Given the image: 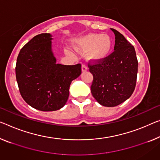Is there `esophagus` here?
I'll return each instance as SVG.
<instances>
[{
  "mask_svg": "<svg viewBox=\"0 0 160 160\" xmlns=\"http://www.w3.org/2000/svg\"><path fill=\"white\" fill-rule=\"evenodd\" d=\"M87 66H86L85 64H82V72H87Z\"/></svg>",
  "mask_w": 160,
  "mask_h": 160,
  "instance_id": "1",
  "label": "esophagus"
}]
</instances>
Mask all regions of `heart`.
I'll list each match as a JSON object with an SVG mask.
<instances>
[{"label": "heart", "mask_w": 160, "mask_h": 160, "mask_svg": "<svg viewBox=\"0 0 160 160\" xmlns=\"http://www.w3.org/2000/svg\"><path fill=\"white\" fill-rule=\"evenodd\" d=\"M75 48L80 52H88V59L97 62L110 54L112 39L107 34L88 33L76 41Z\"/></svg>", "instance_id": "b5f03b06"}]
</instances>
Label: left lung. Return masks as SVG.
Returning <instances> with one entry per match:
<instances>
[{
  "instance_id": "left-lung-1",
  "label": "left lung",
  "mask_w": 160,
  "mask_h": 160,
  "mask_svg": "<svg viewBox=\"0 0 160 160\" xmlns=\"http://www.w3.org/2000/svg\"><path fill=\"white\" fill-rule=\"evenodd\" d=\"M111 30L115 35L114 51L104 60L88 65L94 78L91 86L93 97L108 107H116L131 97L138 71L134 46L119 31Z\"/></svg>"
}]
</instances>
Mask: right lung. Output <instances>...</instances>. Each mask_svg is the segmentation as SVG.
Returning a JSON list of instances; mask_svg holds the SVG:
<instances>
[{
	"label": "right lung",
	"mask_w": 160,
	"mask_h": 160,
	"mask_svg": "<svg viewBox=\"0 0 160 160\" xmlns=\"http://www.w3.org/2000/svg\"><path fill=\"white\" fill-rule=\"evenodd\" d=\"M52 35L34 36L20 51L16 66L19 91L27 104L43 112L60 109L66 104L73 80L82 73L80 63H56Z\"/></svg>",
	"instance_id": "1"
}]
</instances>
